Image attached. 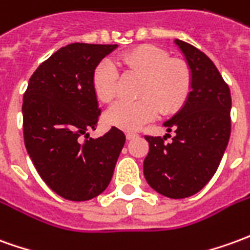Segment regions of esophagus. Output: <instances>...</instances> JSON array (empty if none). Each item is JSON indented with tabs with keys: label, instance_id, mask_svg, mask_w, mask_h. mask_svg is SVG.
I'll use <instances>...</instances> for the list:
<instances>
[{
	"label": "esophagus",
	"instance_id": "34e87169",
	"mask_svg": "<svg viewBox=\"0 0 250 250\" xmlns=\"http://www.w3.org/2000/svg\"><path fill=\"white\" fill-rule=\"evenodd\" d=\"M138 134H135V132H127L125 134V138L128 139V141H131V139H134V138H137Z\"/></svg>",
	"mask_w": 250,
	"mask_h": 250
}]
</instances>
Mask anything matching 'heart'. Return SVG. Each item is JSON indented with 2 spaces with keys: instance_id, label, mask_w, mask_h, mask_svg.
<instances>
[{
  "instance_id": "b5f03b06",
  "label": "heart",
  "mask_w": 250,
  "mask_h": 250,
  "mask_svg": "<svg viewBox=\"0 0 250 250\" xmlns=\"http://www.w3.org/2000/svg\"><path fill=\"white\" fill-rule=\"evenodd\" d=\"M127 73L142 77L137 101L115 103L105 112L109 125L135 131L155 119L160 113L170 115L179 111L189 96L192 74L188 64L170 59L162 48L150 44L135 47L116 59ZM92 86L97 99L109 103L118 92V69L111 59H103L92 74Z\"/></svg>"
}]
</instances>
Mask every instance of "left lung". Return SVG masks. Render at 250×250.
Returning <instances> with one entry per match:
<instances>
[{"label":"left lung","mask_w":250,"mask_h":250,"mask_svg":"<svg viewBox=\"0 0 250 250\" xmlns=\"http://www.w3.org/2000/svg\"><path fill=\"white\" fill-rule=\"evenodd\" d=\"M174 43L191 69V92L179 112L164 123L167 132L174 131L172 142H165V137H145L149 154L143 174L158 193L183 199L200 191L219 167L231 131V96L206 54L183 40Z\"/></svg>","instance_id":"obj_1"}]
</instances>
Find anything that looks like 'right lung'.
<instances>
[{"label":"right lung","mask_w":250,"mask_h":250,"mask_svg":"<svg viewBox=\"0 0 250 250\" xmlns=\"http://www.w3.org/2000/svg\"><path fill=\"white\" fill-rule=\"evenodd\" d=\"M115 48L118 44L62 47L35 70L24 93L28 154L43 181L67 200H90L105 191L125 146V134L116 127L96 139L88 134L101 112L92 74Z\"/></svg>","instance_id":"add662e5"}]
</instances>
